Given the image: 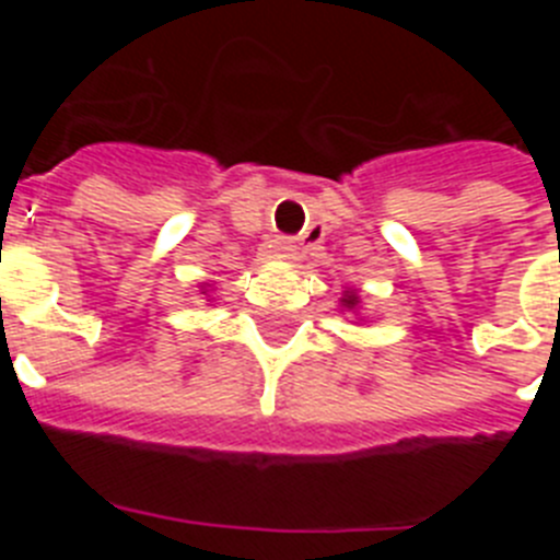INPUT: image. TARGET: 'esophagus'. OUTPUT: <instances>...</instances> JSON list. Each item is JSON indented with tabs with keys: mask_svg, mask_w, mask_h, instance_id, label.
I'll use <instances>...</instances> for the list:
<instances>
[{
	"mask_svg": "<svg viewBox=\"0 0 560 560\" xmlns=\"http://www.w3.org/2000/svg\"><path fill=\"white\" fill-rule=\"evenodd\" d=\"M269 252L277 257H294L296 246H294V241H289V237H277L275 244L269 246Z\"/></svg>",
	"mask_w": 560,
	"mask_h": 560,
	"instance_id": "esophagus-1",
	"label": "esophagus"
}]
</instances>
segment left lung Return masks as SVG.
Listing matches in <instances>:
<instances>
[{"label":"left lung","mask_w":560,"mask_h":560,"mask_svg":"<svg viewBox=\"0 0 560 560\" xmlns=\"http://www.w3.org/2000/svg\"><path fill=\"white\" fill-rule=\"evenodd\" d=\"M355 303H359V300H355V296L353 294H348V300H345V305H350V308H353V305Z\"/></svg>","instance_id":"left-lung-1"}]
</instances>
